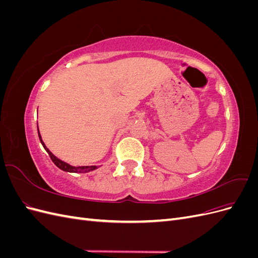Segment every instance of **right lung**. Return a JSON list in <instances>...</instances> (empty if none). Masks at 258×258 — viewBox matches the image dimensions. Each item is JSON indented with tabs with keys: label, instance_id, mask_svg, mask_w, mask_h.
<instances>
[{
	"label": "right lung",
	"instance_id": "obj_1",
	"mask_svg": "<svg viewBox=\"0 0 258 258\" xmlns=\"http://www.w3.org/2000/svg\"><path fill=\"white\" fill-rule=\"evenodd\" d=\"M37 134H38V138H40V141L43 145V147L45 148V151L48 153L49 157L51 158L52 162L56 165L59 169H61L62 171H66V172H71V173H87V172H90V171H93L98 169V166H81V167H74V166H71L70 163L63 161L59 159L57 156H54L48 148L47 146L45 145L44 141L42 140V137H41V134H40V130H38V127H37Z\"/></svg>",
	"mask_w": 258,
	"mask_h": 258
}]
</instances>
